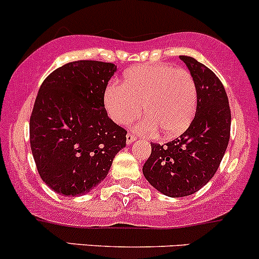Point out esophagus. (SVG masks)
<instances>
[{
  "label": "esophagus",
  "instance_id": "34e87169",
  "mask_svg": "<svg viewBox=\"0 0 259 259\" xmlns=\"http://www.w3.org/2000/svg\"><path fill=\"white\" fill-rule=\"evenodd\" d=\"M135 140H137V137H135L134 134H132V133H127V134H126V143H127V144H132V143H134Z\"/></svg>",
  "mask_w": 259,
  "mask_h": 259
}]
</instances>
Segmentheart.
<instances>
[{
  "label": "heart",
  "instance_id": "1",
  "mask_svg": "<svg viewBox=\"0 0 259 259\" xmlns=\"http://www.w3.org/2000/svg\"><path fill=\"white\" fill-rule=\"evenodd\" d=\"M104 106L116 124L124 125L142 111L146 115L133 125L135 130L164 137L184 133L197 113L198 90L193 75L183 67L148 64L129 69L122 83L110 82L104 91Z\"/></svg>",
  "mask_w": 259,
  "mask_h": 259
}]
</instances>
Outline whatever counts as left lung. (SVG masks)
I'll return each instance as SVG.
<instances>
[{"label": "left lung", "instance_id": "obj_1", "mask_svg": "<svg viewBox=\"0 0 259 259\" xmlns=\"http://www.w3.org/2000/svg\"><path fill=\"white\" fill-rule=\"evenodd\" d=\"M194 77L197 113L179 138L160 145L153 143L143 174L168 197H187L213 178L231 135V109L223 83L210 69L190 56H179Z\"/></svg>", "mask_w": 259, "mask_h": 259}]
</instances>
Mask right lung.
I'll list each match as a JSON object with an SVG mask.
<instances>
[{
    "instance_id": "1",
    "label": "right lung",
    "mask_w": 259,
    "mask_h": 259,
    "mask_svg": "<svg viewBox=\"0 0 259 259\" xmlns=\"http://www.w3.org/2000/svg\"><path fill=\"white\" fill-rule=\"evenodd\" d=\"M116 71L111 62L79 60L44 80L30 117V144L41 179L59 194L77 197L103 182L126 145V130L104 106Z\"/></svg>"
}]
</instances>
